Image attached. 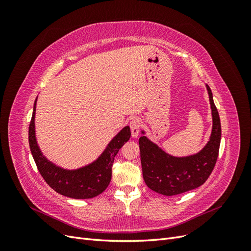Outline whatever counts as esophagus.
<instances>
[{
    "mask_svg": "<svg viewBox=\"0 0 251 251\" xmlns=\"http://www.w3.org/2000/svg\"><path fill=\"white\" fill-rule=\"evenodd\" d=\"M130 127H131V132H132V136L133 137H137L140 127H141V121L139 119H133L130 124Z\"/></svg>",
    "mask_w": 251,
    "mask_h": 251,
    "instance_id": "obj_1",
    "label": "esophagus"
}]
</instances>
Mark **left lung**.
<instances>
[{
  "label": "left lung",
  "mask_w": 251,
  "mask_h": 251,
  "mask_svg": "<svg viewBox=\"0 0 251 251\" xmlns=\"http://www.w3.org/2000/svg\"><path fill=\"white\" fill-rule=\"evenodd\" d=\"M206 87L214 125L210 140L200 153L183 158L173 157L144 136L139 138L143 179L151 191L164 196L192 191L201 186L214 170L221 141V123L212 100L211 90L208 86Z\"/></svg>",
  "instance_id": "obj_1"
}]
</instances>
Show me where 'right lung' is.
Returning <instances> with one entry per match:
<instances>
[{
	"instance_id": "obj_1",
	"label": "right lung",
	"mask_w": 251,
	"mask_h": 251,
	"mask_svg": "<svg viewBox=\"0 0 251 251\" xmlns=\"http://www.w3.org/2000/svg\"><path fill=\"white\" fill-rule=\"evenodd\" d=\"M35 105L36 100L29 125V147L44 180L56 193L69 198L90 199L100 195L111 182L114 158L131 137L130 127H124L95 162L76 171H66L49 162L37 146L34 131Z\"/></svg>"
}]
</instances>
